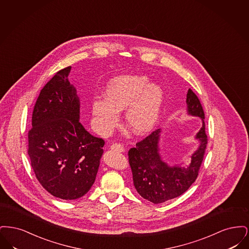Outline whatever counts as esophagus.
Instances as JSON below:
<instances>
[{
	"instance_id": "obj_1",
	"label": "esophagus",
	"mask_w": 249,
	"mask_h": 249,
	"mask_svg": "<svg viewBox=\"0 0 249 249\" xmlns=\"http://www.w3.org/2000/svg\"><path fill=\"white\" fill-rule=\"evenodd\" d=\"M110 148L114 151H118V152H123L124 151V147L121 143H113Z\"/></svg>"
}]
</instances>
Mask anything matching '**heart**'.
<instances>
[{
    "label": "heart",
    "instance_id": "1",
    "mask_svg": "<svg viewBox=\"0 0 249 249\" xmlns=\"http://www.w3.org/2000/svg\"><path fill=\"white\" fill-rule=\"evenodd\" d=\"M106 98L92 102L96 127L108 132L119 122V112L126 111V123L133 133L142 134L151 130L159 119L163 102L160 86L151 84L143 75H123L107 84Z\"/></svg>",
    "mask_w": 249,
    "mask_h": 249
}]
</instances>
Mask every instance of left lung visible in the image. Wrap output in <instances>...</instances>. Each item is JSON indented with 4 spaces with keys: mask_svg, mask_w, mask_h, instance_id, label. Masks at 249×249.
<instances>
[{
    "mask_svg": "<svg viewBox=\"0 0 249 249\" xmlns=\"http://www.w3.org/2000/svg\"><path fill=\"white\" fill-rule=\"evenodd\" d=\"M187 105L189 114L202 120V127L196 135L200 146L191 156L190 166L170 167L161 160L159 153L160 129L136 142L135 147H131L128 152L133 185L143 199L153 203H162L182 195L198 178L208 139L201 102L190 89Z\"/></svg>",
    "mask_w": 249,
    "mask_h": 249,
    "instance_id": "obj_1",
    "label": "left lung"
}]
</instances>
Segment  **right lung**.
Instances as JSON below:
<instances>
[{"instance_id": "add662e5", "label": "right lung", "mask_w": 249, "mask_h": 249, "mask_svg": "<svg viewBox=\"0 0 249 249\" xmlns=\"http://www.w3.org/2000/svg\"><path fill=\"white\" fill-rule=\"evenodd\" d=\"M71 66L45 85L36 100L28 132V154L36 178L62 200L84 196L94 183L105 141L79 122L80 102L68 80Z\"/></svg>"}]
</instances>
